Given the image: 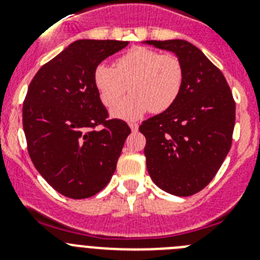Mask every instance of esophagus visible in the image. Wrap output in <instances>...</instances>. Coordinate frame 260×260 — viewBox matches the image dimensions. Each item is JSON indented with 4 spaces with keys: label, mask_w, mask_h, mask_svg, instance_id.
I'll return each mask as SVG.
<instances>
[{
    "label": "esophagus",
    "mask_w": 260,
    "mask_h": 260,
    "mask_svg": "<svg viewBox=\"0 0 260 260\" xmlns=\"http://www.w3.org/2000/svg\"><path fill=\"white\" fill-rule=\"evenodd\" d=\"M128 126H130V128H132L133 132H137L138 127H139V125H138L137 122H130L128 123Z\"/></svg>",
    "instance_id": "1"
}]
</instances>
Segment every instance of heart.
Instances as JSON below:
<instances>
[{"label": "heart", "instance_id": "1", "mask_svg": "<svg viewBox=\"0 0 260 260\" xmlns=\"http://www.w3.org/2000/svg\"><path fill=\"white\" fill-rule=\"evenodd\" d=\"M182 62L172 53L160 54L146 47H134L114 61V68L100 63L93 84L107 108L117 104L125 92L132 95L113 109L118 118L134 119L151 110L161 113L180 98L183 87Z\"/></svg>", "mask_w": 260, "mask_h": 260}]
</instances>
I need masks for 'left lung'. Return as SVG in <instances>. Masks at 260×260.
<instances>
[{"mask_svg":"<svg viewBox=\"0 0 260 260\" xmlns=\"http://www.w3.org/2000/svg\"><path fill=\"white\" fill-rule=\"evenodd\" d=\"M146 43L176 53L185 73L177 102L139 126L147 171L161 190L190 197L213 180L231 150L236 103L221 71L191 43Z\"/></svg>","mask_w":260,"mask_h":260,"instance_id":"left-lung-1","label":"left lung"}]
</instances>
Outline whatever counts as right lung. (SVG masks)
Segmentation results:
<instances>
[{
	"instance_id": "add662e5",
	"label": "right lung",
	"mask_w": 260,
	"mask_h": 260,
	"mask_svg": "<svg viewBox=\"0 0 260 260\" xmlns=\"http://www.w3.org/2000/svg\"><path fill=\"white\" fill-rule=\"evenodd\" d=\"M118 40H78L41 66L23 103V130L32 162L59 194L84 199L110 181L127 135L109 118L93 71L127 45Z\"/></svg>"
}]
</instances>
